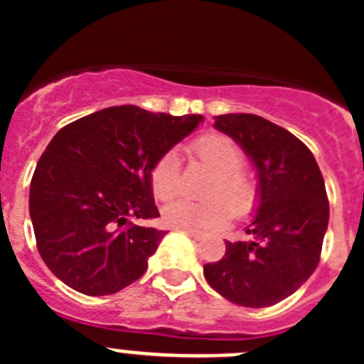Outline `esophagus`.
Returning a JSON list of instances; mask_svg holds the SVG:
<instances>
[{"label": "esophagus", "mask_w": 364, "mask_h": 364, "mask_svg": "<svg viewBox=\"0 0 364 364\" xmlns=\"http://www.w3.org/2000/svg\"><path fill=\"white\" fill-rule=\"evenodd\" d=\"M182 231H186V233H188L189 237H193L195 240L204 239V233H202V231H197V230H182Z\"/></svg>", "instance_id": "1"}]
</instances>
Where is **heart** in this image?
I'll return each mask as SVG.
<instances>
[{
	"label": "heart",
	"mask_w": 364,
	"mask_h": 364,
	"mask_svg": "<svg viewBox=\"0 0 364 364\" xmlns=\"http://www.w3.org/2000/svg\"><path fill=\"white\" fill-rule=\"evenodd\" d=\"M193 154L213 171L205 188V200H175L164 208V222L178 230H208L230 220L235 215H246L257 198L252 176L240 169L242 151L231 138L218 133L204 134L191 146ZM180 164L175 151H167L151 169V189L160 200H169L178 193ZM230 203L232 208L227 205Z\"/></svg>",
	"instance_id": "1"
}]
</instances>
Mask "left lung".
Segmentation results:
<instances>
[{"label": "left lung", "instance_id": "1", "mask_svg": "<svg viewBox=\"0 0 364 364\" xmlns=\"http://www.w3.org/2000/svg\"><path fill=\"white\" fill-rule=\"evenodd\" d=\"M215 127L252 159L259 176V208L247 240L226 242L204 277L228 301L273 306L297 291L315 272L330 205L321 169L297 136L257 114H220Z\"/></svg>", "mask_w": 364, "mask_h": 364}]
</instances>
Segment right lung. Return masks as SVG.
<instances>
[{
    "instance_id": "obj_1",
    "label": "right lung",
    "mask_w": 364,
    "mask_h": 364,
    "mask_svg": "<svg viewBox=\"0 0 364 364\" xmlns=\"http://www.w3.org/2000/svg\"><path fill=\"white\" fill-rule=\"evenodd\" d=\"M198 122L118 105L54 134L32 175L28 211L38 252L60 281L98 297L142 277L166 235L134 224L160 217L151 169Z\"/></svg>"
}]
</instances>
